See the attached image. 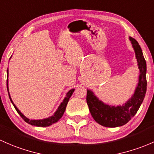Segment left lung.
Segmentation results:
<instances>
[{
	"mask_svg": "<svg viewBox=\"0 0 154 154\" xmlns=\"http://www.w3.org/2000/svg\"><path fill=\"white\" fill-rule=\"evenodd\" d=\"M130 40L135 50L140 72L139 84L132 98L124 105L110 107L99 101L91 90H87V103L92 116L96 122L107 128H116L127 124L137 112L146 93V61L139 43L133 38L130 37Z\"/></svg>",
	"mask_w": 154,
	"mask_h": 154,
	"instance_id": "left-lung-1",
	"label": "left lung"
}]
</instances>
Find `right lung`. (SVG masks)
Returning <instances> with one entry per match:
<instances>
[{
    "label": "right lung",
    "mask_w": 154,
    "mask_h": 154,
    "mask_svg": "<svg viewBox=\"0 0 154 154\" xmlns=\"http://www.w3.org/2000/svg\"><path fill=\"white\" fill-rule=\"evenodd\" d=\"M7 76H8V70H7ZM6 86H7V90H8V79L6 80ZM74 90H75V89H72V90H70L67 93H66V96L65 97V99H64L63 102H61V104H60V106L58 107V110H56V112H55V114H54L53 116L49 117V118H47V119H41V120H29V119H27L26 117H25L24 116H23V114L20 112V110H19L18 109L15 107V105L14 104V103L12 102L10 96H9V99H10L11 101H12V104H13V106L15 107L16 111L18 112L19 115L21 116V118L23 119L24 120L26 123H28V124H29L31 125H35V126H38V127H47V126H50V125H52L53 124H54V123L57 122H58V120L61 118V117H62L63 114H64V112L66 110V104H67L69 98L71 97V96H72V93L74 92Z\"/></svg>",
    "instance_id": "add662e5"
}]
</instances>
